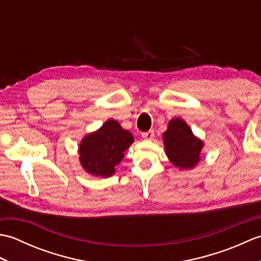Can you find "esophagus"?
Here are the masks:
<instances>
[{
	"instance_id": "34e87169",
	"label": "esophagus",
	"mask_w": 261,
	"mask_h": 261,
	"mask_svg": "<svg viewBox=\"0 0 261 261\" xmlns=\"http://www.w3.org/2000/svg\"><path fill=\"white\" fill-rule=\"evenodd\" d=\"M141 136H142L143 139L152 140L153 137H154V131L153 130H149V131H146V132H142Z\"/></svg>"
}]
</instances>
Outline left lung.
Returning a JSON list of instances; mask_svg holds the SVG:
<instances>
[{
    "instance_id": "left-lung-1",
    "label": "left lung",
    "mask_w": 261,
    "mask_h": 261,
    "mask_svg": "<svg viewBox=\"0 0 261 261\" xmlns=\"http://www.w3.org/2000/svg\"><path fill=\"white\" fill-rule=\"evenodd\" d=\"M167 157L180 169H191L199 162L204 143L193 135L184 120L175 118L169 121L167 130L163 135Z\"/></svg>"
}]
</instances>
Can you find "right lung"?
I'll list each match as a JSON object with an SVG mask.
<instances>
[{
  "instance_id": "right-lung-1",
  "label": "right lung",
  "mask_w": 261,
  "mask_h": 261,
  "mask_svg": "<svg viewBox=\"0 0 261 261\" xmlns=\"http://www.w3.org/2000/svg\"><path fill=\"white\" fill-rule=\"evenodd\" d=\"M134 141L131 132L110 119L97 131L83 138L79 148L82 167L94 176H112Z\"/></svg>"
}]
</instances>
